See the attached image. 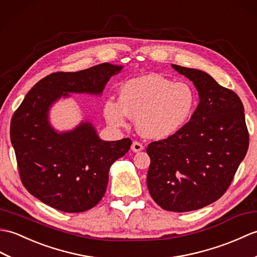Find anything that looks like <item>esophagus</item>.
Masks as SVG:
<instances>
[{
    "mask_svg": "<svg viewBox=\"0 0 257 257\" xmlns=\"http://www.w3.org/2000/svg\"><path fill=\"white\" fill-rule=\"evenodd\" d=\"M143 150H144L143 144H141L140 142H138V141H134V142H133V144H132V151H133L134 153H139V152L143 151Z\"/></svg>",
    "mask_w": 257,
    "mask_h": 257,
    "instance_id": "esophagus-1",
    "label": "esophagus"
}]
</instances>
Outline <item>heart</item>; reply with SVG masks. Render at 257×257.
I'll list each match as a JSON object with an SVG mask.
<instances>
[{
  "instance_id": "obj_1",
  "label": "heart",
  "mask_w": 257,
  "mask_h": 257,
  "mask_svg": "<svg viewBox=\"0 0 257 257\" xmlns=\"http://www.w3.org/2000/svg\"><path fill=\"white\" fill-rule=\"evenodd\" d=\"M196 107L190 84L158 75L131 79L118 89V100H105L103 113L113 126H124L128 113L139 132L150 139H166L184 126Z\"/></svg>"
}]
</instances>
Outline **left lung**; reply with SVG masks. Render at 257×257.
<instances>
[{
	"label": "left lung",
	"instance_id": "obj_1",
	"mask_svg": "<svg viewBox=\"0 0 257 257\" xmlns=\"http://www.w3.org/2000/svg\"><path fill=\"white\" fill-rule=\"evenodd\" d=\"M193 82L200 102L178 132L148 144L147 188L159 207L198 210L229 189L248 150L249 134L238 95L201 70L173 65Z\"/></svg>",
	"mask_w": 257,
	"mask_h": 257
}]
</instances>
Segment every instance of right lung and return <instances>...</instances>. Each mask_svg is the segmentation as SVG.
Returning a JSON list of instances; mask_svg holds the SVG:
<instances>
[{
  "label": "right lung",
  "mask_w": 257,
  "mask_h": 257,
  "mask_svg": "<svg viewBox=\"0 0 257 257\" xmlns=\"http://www.w3.org/2000/svg\"><path fill=\"white\" fill-rule=\"evenodd\" d=\"M121 66L101 64L77 72H54L28 91L11 119L20 178L38 200L69 213L93 208L104 196L111 165L132 141L105 142L90 123L58 134L47 119L49 106L68 92L100 94Z\"/></svg>",
  "instance_id": "right-lung-1"
}]
</instances>
